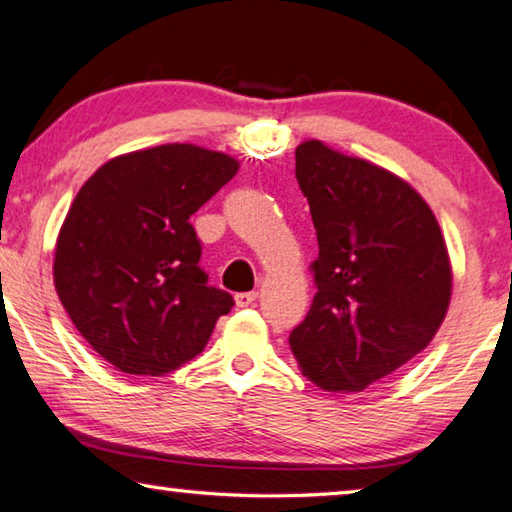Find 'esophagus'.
Listing matches in <instances>:
<instances>
[{
  "mask_svg": "<svg viewBox=\"0 0 512 512\" xmlns=\"http://www.w3.org/2000/svg\"><path fill=\"white\" fill-rule=\"evenodd\" d=\"M257 296H259V293H257V291H248V293H237V296H235V302H237V307H250V305H255V300H257Z\"/></svg>",
  "mask_w": 512,
  "mask_h": 512,
  "instance_id": "34e87169",
  "label": "esophagus"
}]
</instances>
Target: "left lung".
Segmentation results:
<instances>
[{
  "label": "left lung",
  "instance_id": "8db88e82",
  "mask_svg": "<svg viewBox=\"0 0 512 512\" xmlns=\"http://www.w3.org/2000/svg\"><path fill=\"white\" fill-rule=\"evenodd\" d=\"M318 237L316 296L289 345L329 393H361L433 341L452 302V262L427 201L397 173L320 140L296 149Z\"/></svg>",
  "mask_w": 512,
  "mask_h": 512
}]
</instances>
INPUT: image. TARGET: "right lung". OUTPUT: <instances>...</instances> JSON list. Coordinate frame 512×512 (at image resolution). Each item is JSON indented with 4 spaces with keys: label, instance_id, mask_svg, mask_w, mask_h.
I'll list each match as a JSON object with an SVG mask.
<instances>
[{
    "label": "right lung",
    "instance_id": "1",
    "mask_svg": "<svg viewBox=\"0 0 512 512\" xmlns=\"http://www.w3.org/2000/svg\"><path fill=\"white\" fill-rule=\"evenodd\" d=\"M237 171L228 153L160 144L101 164L69 205L54 287L83 339L117 370L160 377L180 368L235 305L207 287L189 216Z\"/></svg>",
    "mask_w": 512,
    "mask_h": 512
}]
</instances>
